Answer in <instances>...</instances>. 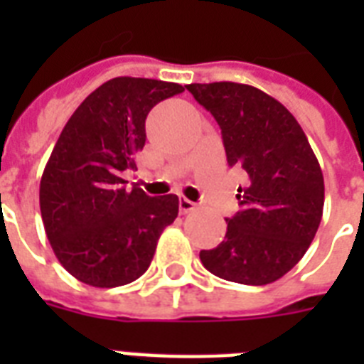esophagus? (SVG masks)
I'll list each match as a JSON object with an SVG mask.
<instances>
[{
  "label": "esophagus",
  "instance_id": "1",
  "mask_svg": "<svg viewBox=\"0 0 364 364\" xmlns=\"http://www.w3.org/2000/svg\"><path fill=\"white\" fill-rule=\"evenodd\" d=\"M194 210H196V204H194V202H191V200L185 198V196L179 198V211H181L183 215H185V213H191V211Z\"/></svg>",
  "mask_w": 364,
  "mask_h": 364
}]
</instances>
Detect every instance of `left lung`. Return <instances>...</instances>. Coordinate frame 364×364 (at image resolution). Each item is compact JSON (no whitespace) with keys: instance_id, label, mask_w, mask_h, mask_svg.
Masks as SVG:
<instances>
[{"instance_id":"1","label":"left lung","mask_w":364,"mask_h":364,"mask_svg":"<svg viewBox=\"0 0 364 364\" xmlns=\"http://www.w3.org/2000/svg\"><path fill=\"white\" fill-rule=\"evenodd\" d=\"M187 90L221 128L228 166L247 176L225 240L200 251V260L227 282H276L304 257L319 228L321 166L296 119L259 88L223 81L193 82Z\"/></svg>"}]
</instances>
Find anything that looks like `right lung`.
<instances>
[{
  "instance_id": "add662e5",
  "label": "right lung",
  "mask_w": 364,
  "mask_h": 364,
  "mask_svg": "<svg viewBox=\"0 0 364 364\" xmlns=\"http://www.w3.org/2000/svg\"><path fill=\"white\" fill-rule=\"evenodd\" d=\"M177 82L115 77L71 115L39 187L43 225L56 259L92 287H119L143 276L160 234L176 221V194L147 196L124 187L145 145L154 105L183 92Z\"/></svg>"
}]
</instances>
